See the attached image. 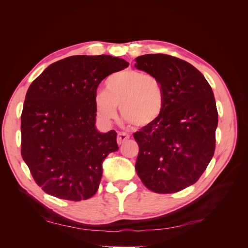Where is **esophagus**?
I'll return each instance as SVG.
<instances>
[{
	"label": "esophagus",
	"instance_id": "34e87169",
	"mask_svg": "<svg viewBox=\"0 0 248 248\" xmlns=\"http://www.w3.org/2000/svg\"><path fill=\"white\" fill-rule=\"evenodd\" d=\"M128 139H129V134H128V133L123 132V131H120V132L118 133L117 141H118L119 145H121V144H123V142H124L125 140H127Z\"/></svg>",
	"mask_w": 248,
	"mask_h": 248
}]
</instances>
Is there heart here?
Segmentation results:
<instances>
[{"label": "heart", "mask_w": 248, "mask_h": 248, "mask_svg": "<svg viewBox=\"0 0 248 248\" xmlns=\"http://www.w3.org/2000/svg\"><path fill=\"white\" fill-rule=\"evenodd\" d=\"M106 91L95 95L96 114L109 122L118 116V107L126 122L134 127L155 123L164 108V92L159 78L140 70L116 72L106 80Z\"/></svg>", "instance_id": "heart-1"}]
</instances>
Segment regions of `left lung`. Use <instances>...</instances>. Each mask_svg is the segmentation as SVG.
I'll return each instance as SVG.
<instances>
[{"instance_id":"obj_1","label":"left lung","mask_w":248,"mask_h":248,"mask_svg":"<svg viewBox=\"0 0 248 248\" xmlns=\"http://www.w3.org/2000/svg\"><path fill=\"white\" fill-rule=\"evenodd\" d=\"M136 62L159 78L164 92L159 119L133 133L136 170L151 191L178 192L198 181L214 155L218 112L213 91L196 67L179 58L150 54Z\"/></svg>"}]
</instances>
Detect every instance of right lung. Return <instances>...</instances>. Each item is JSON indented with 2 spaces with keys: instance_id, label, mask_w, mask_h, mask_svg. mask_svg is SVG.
I'll use <instances>...</instances> for the list:
<instances>
[{
  "instance_id": "right-lung-1",
  "label": "right lung",
  "mask_w": 248,
  "mask_h": 248,
  "mask_svg": "<svg viewBox=\"0 0 248 248\" xmlns=\"http://www.w3.org/2000/svg\"><path fill=\"white\" fill-rule=\"evenodd\" d=\"M128 65L107 55L71 56L49 65L29 87L21 156L44 192L78 202L98 190L102 162L119 148L115 130L95 128L97 87Z\"/></svg>"
}]
</instances>
